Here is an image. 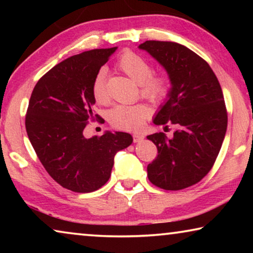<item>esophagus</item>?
Returning <instances> with one entry per match:
<instances>
[{
	"mask_svg": "<svg viewBox=\"0 0 253 253\" xmlns=\"http://www.w3.org/2000/svg\"><path fill=\"white\" fill-rule=\"evenodd\" d=\"M132 138H133V143H139L145 138L144 134H140V133H134L132 134Z\"/></svg>",
	"mask_w": 253,
	"mask_h": 253,
	"instance_id": "esophagus-1",
	"label": "esophagus"
}]
</instances>
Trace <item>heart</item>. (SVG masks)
<instances>
[{
	"mask_svg": "<svg viewBox=\"0 0 253 253\" xmlns=\"http://www.w3.org/2000/svg\"><path fill=\"white\" fill-rule=\"evenodd\" d=\"M121 71L139 84L141 95L153 102H160L167 98L170 91V79L167 75H153L152 65L146 58L133 51H126L117 61ZM92 94L96 102H108V92L106 87V71L103 69L96 72L92 84ZM150 108L144 103L136 105H117L110 109L108 121L113 127L124 131L139 130L148 117Z\"/></svg>",
	"mask_w": 253,
	"mask_h": 253,
	"instance_id": "obj_1",
	"label": "heart"
}]
</instances>
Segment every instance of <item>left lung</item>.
<instances>
[{
	"mask_svg": "<svg viewBox=\"0 0 253 253\" xmlns=\"http://www.w3.org/2000/svg\"><path fill=\"white\" fill-rule=\"evenodd\" d=\"M139 48L166 69L171 84L153 123L176 127L170 139L164 132L147 136L158 148L148 179L164 190L189 188L209 174L222 146L228 123L222 89L209 63L183 44L148 40Z\"/></svg>",
	"mask_w": 253,
	"mask_h": 253,
	"instance_id": "8db88e82",
	"label": "left lung"
}]
</instances>
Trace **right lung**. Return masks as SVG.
<instances>
[{"label":"right lung","instance_id":"add662e5","mask_svg":"<svg viewBox=\"0 0 253 253\" xmlns=\"http://www.w3.org/2000/svg\"><path fill=\"white\" fill-rule=\"evenodd\" d=\"M116 49H93L62 61L39 79L31 94L25 117L29 139L51 178L74 192L105 185L115 154L132 143L130 133L120 131L88 139L83 134L94 117L93 79Z\"/></svg>","mask_w":253,"mask_h":253}]
</instances>
